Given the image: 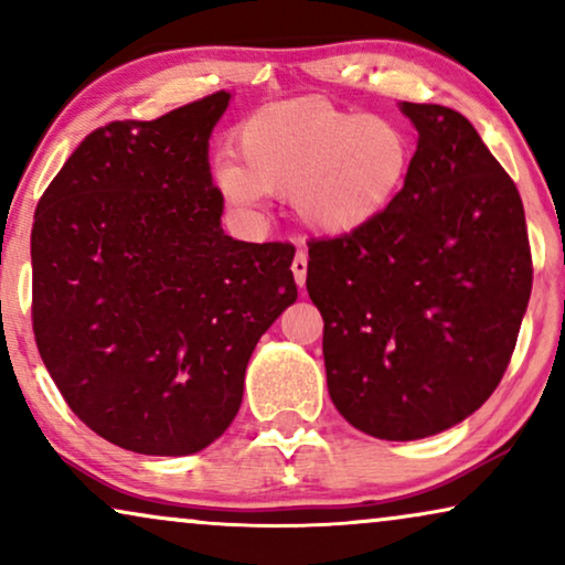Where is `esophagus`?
<instances>
[{
    "instance_id": "1",
    "label": "esophagus",
    "mask_w": 565,
    "mask_h": 565,
    "mask_svg": "<svg viewBox=\"0 0 565 565\" xmlns=\"http://www.w3.org/2000/svg\"><path fill=\"white\" fill-rule=\"evenodd\" d=\"M290 269H292V277H296V282L300 285V288H303L306 275H308V257H306V252H298L296 257H292Z\"/></svg>"
}]
</instances>
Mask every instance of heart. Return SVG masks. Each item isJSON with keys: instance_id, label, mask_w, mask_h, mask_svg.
<instances>
[{"instance_id": "1", "label": "heart", "mask_w": 565, "mask_h": 565, "mask_svg": "<svg viewBox=\"0 0 565 565\" xmlns=\"http://www.w3.org/2000/svg\"><path fill=\"white\" fill-rule=\"evenodd\" d=\"M238 151L221 157L215 182L228 203L257 205L265 192L292 198L298 218L319 234H350L377 218L404 188L414 161L408 130L388 115L339 110L296 99L254 113Z\"/></svg>"}]
</instances>
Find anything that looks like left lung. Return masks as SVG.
<instances>
[{"label": "left lung", "instance_id": "1", "mask_svg": "<svg viewBox=\"0 0 565 565\" xmlns=\"http://www.w3.org/2000/svg\"><path fill=\"white\" fill-rule=\"evenodd\" d=\"M419 130L404 188L350 234L308 242L329 396L354 429L422 439L483 406L532 290L522 198L468 118L401 103Z\"/></svg>", "mask_w": 565, "mask_h": 565}]
</instances>
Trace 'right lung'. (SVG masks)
Listing matches in <instances>:
<instances>
[{
	"instance_id": "1",
	"label": "right lung",
	"mask_w": 565,
	"mask_h": 565,
	"mask_svg": "<svg viewBox=\"0 0 565 565\" xmlns=\"http://www.w3.org/2000/svg\"><path fill=\"white\" fill-rule=\"evenodd\" d=\"M228 99L92 130L38 200V352L68 408L122 450L218 439L259 337L298 298L292 244L221 228L207 138Z\"/></svg>"
}]
</instances>
